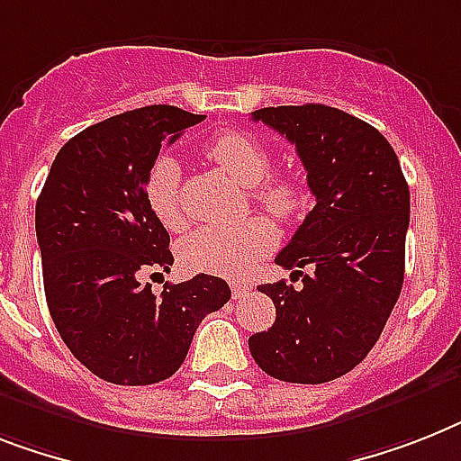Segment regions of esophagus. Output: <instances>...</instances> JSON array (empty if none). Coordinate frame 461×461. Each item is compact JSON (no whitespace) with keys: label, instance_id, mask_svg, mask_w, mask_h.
<instances>
[{"label":"esophagus","instance_id":"esophagus-1","mask_svg":"<svg viewBox=\"0 0 461 461\" xmlns=\"http://www.w3.org/2000/svg\"><path fill=\"white\" fill-rule=\"evenodd\" d=\"M249 290H252V283H245V280H233V283H230L233 299H242V296H247Z\"/></svg>","mask_w":461,"mask_h":461}]
</instances>
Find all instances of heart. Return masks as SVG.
Wrapping results in <instances>:
<instances>
[{
    "instance_id": "heart-1",
    "label": "heart",
    "mask_w": 461,
    "mask_h": 461,
    "mask_svg": "<svg viewBox=\"0 0 461 461\" xmlns=\"http://www.w3.org/2000/svg\"><path fill=\"white\" fill-rule=\"evenodd\" d=\"M209 162L235 184L252 188V200L280 221H290L302 212L306 190L290 174L268 176L271 155L245 131H221L204 148ZM148 209L167 230L184 228L185 216L178 200V165L171 158H158L143 185ZM276 228L264 216H252L233 226H207L188 233L181 242V261L188 268L242 277L258 258L276 245Z\"/></svg>"
}]
</instances>
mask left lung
Masks as SVG:
<instances>
[{"label":"left lung","mask_w":461,"mask_h":461,"mask_svg":"<svg viewBox=\"0 0 461 461\" xmlns=\"http://www.w3.org/2000/svg\"><path fill=\"white\" fill-rule=\"evenodd\" d=\"M252 120L294 143L315 207L276 257L302 287L258 285L276 303V322L249 337V351L280 382H332L370 353L401 296L408 181L389 140L344 110L277 105Z\"/></svg>","instance_id":"1"}]
</instances>
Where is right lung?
<instances>
[{
  "instance_id": "add662e5",
  "label": "right lung",
  "mask_w": 461,
  "mask_h": 461,
  "mask_svg": "<svg viewBox=\"0 0 461 461\" xmlns=\"http://www.w3.org/2000/svg\"><path fill=\"white\" fill-rule=\"evenodd\" d=\"M174 105H148L91 124L60 148L34 209L49 313L70 353L122 386L158 384L181 367L197 325L230 299L226 280L165 285L167 228L143 185L159 148L203 122Z\"/></svg>"
}]
</instances>
